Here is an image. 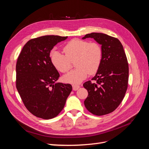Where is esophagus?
Masks as SVG:
<instances>
[{
	"instance_id": "34e87169",
	"label": "esophagus",
	"mask_w": 149,
	"mask_h": 149,
	"mask_svg": "<svg viewBox=\"0 0 149 149\" xmlns=\"http://www.w3.org/2000/svg\"><path fill=\"white\" fill-rule=\"evenodd\" d=\"M79 88H80V86L78 85H73V91H76V90H78Z\"/></svg>"
}]
</instances>
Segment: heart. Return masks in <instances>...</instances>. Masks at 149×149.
I'll use <instances>...</instances> for the list:
<instances>
[{
    "label": "heart",
    "instance_id": "1",
    "mask_svg": "<svg viewBox=\"0 0 149 149\" xmlns=\"http://www.w3.org/2000/svg\"><path fill=\"white\" fill-rule=\"evenodd\" d=\"M65 55L53 50L50 54L52 63L61 73H66L71 66V61H74L76 68L64 75L66 83L78 84L88 77V74L96 73L101 63L102 50L100 44L89 43L85 40L73 39L63 48Z\"/></svg>",
    "mask_w": 149,
    "mask_h": 149
}]
</instances>
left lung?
Listing matches in <instances>:
<instances>
[{
    "label": "left lung",
    "instance_id": "1",
    "mask_svg": "<svg viewBox=\"0 0 149 149\" xmlns=\"http://www.w3.org/2000/svg\"><path fill=\"white\" fill-rule=\"evenodd\" d=\"M94 38L101 45L102 58L100 68L91 81L83 84L88 96L84 103L91 113L102 116L113 112L124 97L127 89L129 65L119 40L102 33L86 34L82 39Z\"/></svg>",
    "mask_w": 149,
    "mask_h": 149
}]
</instances>
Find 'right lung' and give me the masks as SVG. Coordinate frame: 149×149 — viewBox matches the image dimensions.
Segmentation results:
<instances>
[{
	"label": "right lung",
	"instance_id": "right-lung-1",
	"mask_svg": "<svg viewBox=\"0 0 149 149\" xmlns=\"http://www.w3.org/2000/svg\"><path fill=\"white\" fill-rule=\"evenodd\" d=\"M68 37L45 35L31 39L22 48L16 65V87L31 114L43 119L59 114L72 91L70 84L56 83L60 77L49 54Z\"/></svg>",
	"mask_w": 149,
	"mask_h": 149
}]
</instances>
